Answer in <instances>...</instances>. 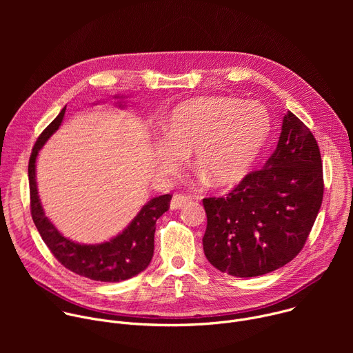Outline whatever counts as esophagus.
Segmentation results:
<instances>
[{"label": "esophagus", "instance_id": "34e87169", "mask_svg": "<svg viewBox=\"0 0 353 353\" xmlns=\"http://www.w3.org/2000/svg\"><path fill=\"white\" fill-rule=\"evenodd\" d=\"M190 201V196L183 195V194H174L172 201H170V208L172 210H180L181 207H184Z\"/></svg>", "mask_w": 353, "mask_h": 353}]
</instances>
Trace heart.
Here are the masks:
<instances>
[{
    "instance_id": "obj_1",
    "label": "heart",
    "mask_w": 353,
    "mask_h": 353,
    "mask_svg": "<svg viewBox=\"0 0 353 353\" xmlns=\"http://www.w3.org/2000/svg\"><path fill=\"white\" fill-rule=\"evenodd\" d=\"M270 131V113L257 102L222 96L190 100L162 124L154 166L161 176H169L192 150L194 166L212 184H230L256 161Z\"/></svg>"
}]
</instances>
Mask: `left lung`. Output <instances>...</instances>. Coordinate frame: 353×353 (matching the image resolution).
I'll return each mask as SVG.
<instances>
[{"label": "left lung", "instance_id": "left-lung-1", "mask_svg": "<svg viewBox=\"0 0 353 353\" xmlns=\"http://www.w3.org/2000/svg\"><path fill=\"white\" fill-rule=\"evenodd\" d=\"M324 194L323 163L312 131L283 116L275 152L226 196L204 198L207 260L239 278L272 272L303 248Z\"/></svg>", "mask_w": 353, "mask_h": 353}]
</instances>
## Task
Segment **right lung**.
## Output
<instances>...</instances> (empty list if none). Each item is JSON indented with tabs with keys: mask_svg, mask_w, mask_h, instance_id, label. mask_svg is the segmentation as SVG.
Listing matches in <instances>:
<instances>
[{
	"mask_svg": "<svg viewBox=\"0 0 353 353\" xmlns=\"http://www.w3.org/2000/svg\"><path fill=\"white\" fill-rule=\"evenodd\" d=\"M120 99L121 96H116ZM119 106L123 108L121 102ZM67 108V106H65ZM65 108L37 138L29 159V188L32 219L53 256L67 270L100 282H120L142 272L154 257L157 221L169 210L170 194L155 196L141 208L131 223L116 237L100 244H81L64 237L44 215L36 184L39 150L63 123Z\"/></svg>",
	"mask_w": 353,
	"mask_h": 353,
	"instance_id": "right-lung-1",
	"label": "right lung"
}]
</instances>
